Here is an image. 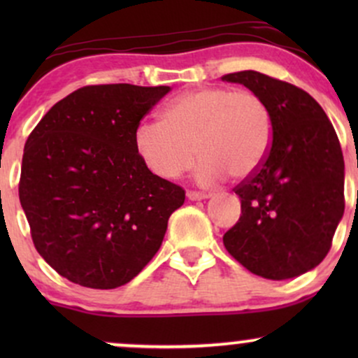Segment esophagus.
I'll list each match as a JSON object with an SVG mask.
<instances>
[{"instance_id":"1","label":"esophagus","mask_w":358,"mask_h":358,"mask_svg":"<svg viewBox=\"0 0 358 358\" xmlns=\"http://www.w3.org/2000/svg\"><path fill=\"white\" fill-rule=\"evenodd\" d=\"M187 196L190 200H205L210 196V193H205V192H195V190H188Z\"/></svg>"}]
</instances>
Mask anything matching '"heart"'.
I'll use <instances>...</instances> for the list:
<instances>
[{
  "instance_id": "b5f03b06",
  "label": "heart",
  "mask_w": 358,
  "mask_h": 358,
  "mask_svg": "<svg viewBox=\"0 0 358 358\" xmlns=\"http://www.w3.org/2000/svg\"><path fill=\"white\" fill-rule=\"evenodd\" d=\"M273 143V116L261 96L249 89L203 87L168 102L159 122H141L134 148L151 173L165 180L190 170L195 148L199 182L225 175L245 178L264 163Z\"/></svg>"
}]
</instances>
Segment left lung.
<instances>
[{
	"mask_svg": "<svg viewBox=\"0 0 358 358\" xmlns=\"http://www.w3.org/2000/svg\"><path fill=\"white\" fill-rule=\"evenodd\" d=\"M259 94L273 116L264 163L234 187L241 217L224 234L229 254L266 279H289L327 257L345 210L342 148L310 94L256 71L222 76Z\"/></svg>",
	"mask_w": 358,
	"mask_h": 358,
	"instance_id": "left-lung-1",
	"label": "left lung"
}]
</instances>
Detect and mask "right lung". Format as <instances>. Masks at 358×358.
<instances>
[{"mask_svg": "<svg viewBox=\"0 0 358 358\" xmlns=\"http://www.w3.org/2000/svg\"><path fill=\"white\" fill-rule=\"evenodd\" d=\"M168 85H85L57 102L24 143L20 202L35 249L60 276L114 289L141 273L185 190L151 173L134 131Z\"/></svg>", "mask_w": 358, "mask_h": 358, "instance_id": "obj_1", "label": "right lung"}]
</instances>
